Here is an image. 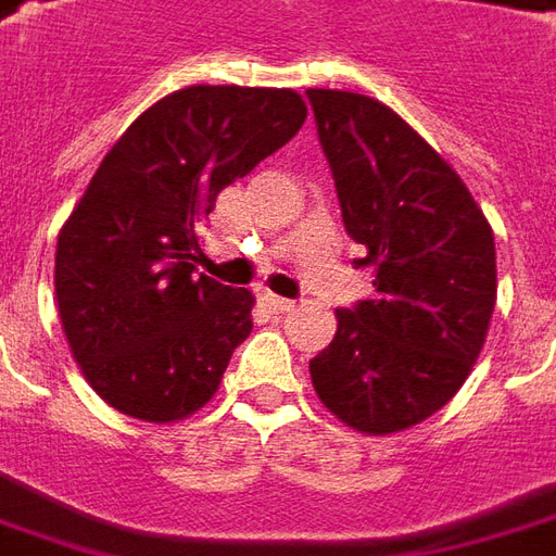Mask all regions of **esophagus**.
I'll list each match as a JSON object with an SVG mask.
<instances>
[{"instance_id":"34e87169","label":"esophagus","mask_w":556,"mask_h":556,"mask_svg":"<svg viewBox=\"0 0 556 556\" xmlns=\"http://www.w3.org/2000/svg\"><path fill=\"white\" fill-rule=\"evenodd\" d=\"M262 301H265L274 313H289L291 306H294V301H289V298H282V294H274V291H265L262 294Z\"/></svg>"}]
</instances>
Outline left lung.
I'll return each mask as SVG.
<instances>
[{
  "instance_id": "obj_1",
  "label": "left lung",
  "mask_w": 556,
  "mask_h": 556,
  "mask_svg": "<svg viewBox=\"0 0 556 556\" xmlns=\"http://www.w3.org/2000/svg\"><path fill=\"white\" fill-rule=\"evenodd\" d=\"M349 238L372 267L367 301L337 309L309 376L361 433L425 421L464 386L496 301L494 231L452 165L376 99L306 89Z\"/></svg>"
}]
</instances>
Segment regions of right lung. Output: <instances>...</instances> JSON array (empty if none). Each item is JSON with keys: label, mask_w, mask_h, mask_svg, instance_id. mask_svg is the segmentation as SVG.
<instances>
[{"label": "right lung", "mask_w": 556, "mask_h": 556, "mask_svg": "<svg viewBox=\"0 0 556 556\" xmlns=\"http://www.w3.org/2000/svg\"><path fill=\"white\" fill-rule=\"evenodd\" d=\"M294 89L186 87L102 159L56 243V304L87 382L141 421L216 394L252 331V291L198 274L216 195L304 126Z\"/></svg>", "instance_id": "obj_1"}]
</instances>
